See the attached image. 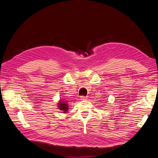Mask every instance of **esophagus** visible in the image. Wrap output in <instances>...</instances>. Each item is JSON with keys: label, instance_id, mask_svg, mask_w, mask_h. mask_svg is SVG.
I'll list each match as a JSON object with an SVG mask.
<instances>
[{"label": "esophagus", "instance_id": "obj_1", "mask_svg": "<svg viewBox=\"0 0 158 158\" xmlns=\"http://www.w3.org/2000/svg\"><path fill=\"white\" fill-rule=\"evenodd\" d=\"M80 99L81 100H83V101H84V100L87 99V98L85 97V96H83V95H82V96H80Z\"/></svg>", "mask_w": 158, "mask_h": 158}]
</instances>
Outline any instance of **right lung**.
I'll return each mask as SVG.
<instances>
[{"label":"right lung","mask_w":158,"mask_h":158,"mask_svg":"<svg viewBox=\"0 0 158 158\" xmlns=\"http://www.w3.org/2000/svg\"><path fill=\"white\" fill-rule=\"evenodd\" d=\"M59 109L60 110V111H63L64 113H66L67 110L69 109L68 107V103H66L64 101H63V100H60V101L59 102Z\"/></svg>","instance_id":"right-lung-1"}]
</instances>
